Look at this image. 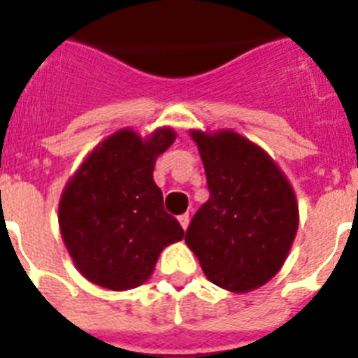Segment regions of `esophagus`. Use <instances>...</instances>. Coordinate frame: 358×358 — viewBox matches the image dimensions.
<instances>
[{"instance_id":"34e87169","label":"esophagus","mask_w":358,"mask_h":358,"mask_svg":"<svg viewBox=\"0 0 358 358\" xmlns=\"http://www.w3.org/2000/svg\"><path fill=\"white\" fill-rule=\"evenodd\" d=\"M179 223H181L182 229H188V223H190V215L188 214H181L179 215Z\"/></svg>"}]
</instances>
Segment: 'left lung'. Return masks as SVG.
I'll use <instances>...</instances> for the list:
<instances>
[{
  "label": "left lung",
  "instance_id": "obj_1",
  "mask_svg": "<svg viewBox=\"0 0 358 358\" xmlns=\"http://www.w3.org/2000/svg\"><path fill=\"white\" fill-rule=\"evenodd\" d=\"M210 197L185 241L212 283L249 292L273 278L298 229L294 192L267 153L234 131H192Z\"/></svg>",
  "mask_w": 358,
  "mask_h": 358
}]
</instances>
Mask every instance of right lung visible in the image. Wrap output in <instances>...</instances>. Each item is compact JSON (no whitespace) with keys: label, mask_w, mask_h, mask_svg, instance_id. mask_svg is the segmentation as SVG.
Wrapping results in <instances>:
<instances>
[{"label":"right lung","mask_w":358,"mask_h":358,"mask_svg":"<svg viewBox=\"0 0 358 358\" xmlns=\"http://www.w3.org/2000/svg\"><path fill=\"white\" fill-rule=\"evenodd\" d=\"M173 141L170 128L146 141L120 129L67 182L58 206L62 238L90 282L111 291L137 287L150 278L161 250L185 236L153 181L155 159Z\"/></svg>","instance_id":"add662e5"}]
</instances>
